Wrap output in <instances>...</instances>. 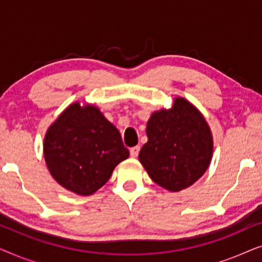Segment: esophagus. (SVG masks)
<instances>
[{
  "label": "esophagus",
  "instance_id": "34e87169",
  "mask_svg": "<svg viewBox=\"0 0 262 262\" xmlns=\"http://www.w3.org/2000/svg\"><path fill=\"white\" fill-rule=\"evenodd\" d=\"M139 154V146H134V148L130 149V155L131 157H134V159H136V157L138 156Z\"/></svg>",
  "mask_w": 262,
  "mask_h": 262
}]
</instances>
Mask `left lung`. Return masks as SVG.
Here are the masks:
<instances>
[{
	"label": "left lung",
	"mask_w": 262,
	"mask_h": 262,
	"mask_svg": "<svg viewBox=\"0 0 262 262\" xmlns=\"http://www.w3.org/2000/svg\"><path fill=\"white\" fill-rule=\"evenodd\" d=\"M148 142L139 162L154 182L170 192L189 187L203 177L213 154V137L205 118L184 98L170 108L155 111L146 123Z\"/></svg>",
	"instance_id": "obj_1"
}]
</instances>
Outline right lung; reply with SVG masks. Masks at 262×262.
<instances>
[{
	"label": "right lung",
	"mask_w": 262,
	"mask_h": 262,
	"mask_svg": "<svg viewBox=\"0 0 262 262\" xmlns=\"http://www.w3.org/2000/svg\"><path fill=\"white\" fill-rule=\"evenodd\" d=\"M44 159L52 178L68 191L91 195L108 181L128 150L120 132L94 105L68 106L46 131Z\"/></svg>",
	"instance_id": "1"
}]
</instances>
